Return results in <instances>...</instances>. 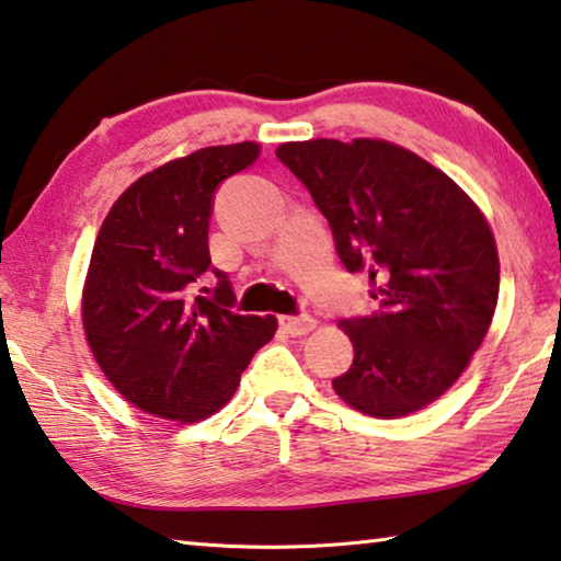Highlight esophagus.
<instances>
[{"instance_id": "1", "label": "esophagus", "mask_w": 561, "mask_h": 561, "mask_svg": "<svg viewBox=\"0 0 561 561\" xmlns=\"http://www.w3.org/2000/svg\"><path fill=\"white\" fill-rule=\"evenodd\" d=\"M279 327H282L287 334H291V336H301V334L312 332V329L317 327V319L309 317V314H301V317H279Z\"/></svg>"}]
</instances>
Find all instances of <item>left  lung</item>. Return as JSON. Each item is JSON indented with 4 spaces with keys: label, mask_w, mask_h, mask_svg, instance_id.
I'll return each mask as SVG.
<instances>
[{
    "label": "left lung",
    "mask_w": 561,
    "mask_h": 561,
    "mask_svg": "<svg viewBox=\"0 0 561 561\" xmlns=\"http://www.w3.org/2000/svg\"><path fill=\"white\" fill-rule=\"evenodd\" d=\"M277 157L329 219L346 270L367 266L379 301L377 314L340 322L354 362L334 392L379 420L430 407L469 367L496 309L500 254L484 211L387 139L284 141Z\"/></svg>",
    "instance_id": "left-lung-1"
}]
</instances>
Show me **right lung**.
Wrapping results in <instances>:
<instances>
[{"instance_id": "add662e5", "label": "right lung", "mask_w": 561, "mask_h": 561, "mask_svg": "<svg viewBox=\"0 0 561 561\" xmlns=\"http://www.w3.org/2000/svg\"><path fill=\"white\" fill-rule=\"evenodd\" d=\"M260 152L256 141L204 147L141 174L96 234L82 289L87 344L110 385L159 420L194 424L219 412L277 332L274 314L229 312L221 272L215 299L192 297L211 264L215 190Z\"/></svg>"}]
</instances>
